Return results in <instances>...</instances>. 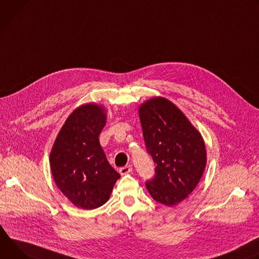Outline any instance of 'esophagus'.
Returning <instances> with one entry per match:
<instances>
[{
	"instance_id": "1",
	"label": "esophagus",
	"mask_w": 259,
	"mask_h": 259,
	"mask_svg": "<svg viewBox=\"0 0 259 259\" xmlns=\"http://www.w3.org/2000/svg\"><path fill=\"white\" fill-rule=\"evenodd\" d=\"M132 170H133L132 165H125V166L119 168V173H120V175H126V174H130Z\"/></svg>"
}]
</instances>
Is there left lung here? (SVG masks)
<instances>
[{
    "instance_id": "8db88e82",
    "label": "left lung",
    "mask_w": 259,
    "mask_h": 259,
    "mask_svg": "<svg viewBox=\"0 0 259 259\" xmlns=\"http://www.w3.org/2000/svg\"><path fill=\"white\" fill-rule=\"evenodd\" d=\"M148 153L156 163L155 176L146 188L157 203L173 207L196 187L207 164V150L200 133L185 114L162 97L139 108Z\"/></svg>"
}]
</instances>
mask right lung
Here are the masks:
<instances>
[{"label": "right lung", "instance_id": "right-lung-1", "mask_svg": "<svg viewBox=\"0 0 259 259\" xmlns=\"http://www.w3.org/2000/svg\"><path fill=\"white\" fill-rule=\"evenodd\" d=\"M104 106L76 108L57 135L50 152L53 180L70 202L83 210L103 206L120 175L107 160L99 136L106 125Z\"/></svg>", "mask_w": 259, "mask_h": 259}]
</instances>
